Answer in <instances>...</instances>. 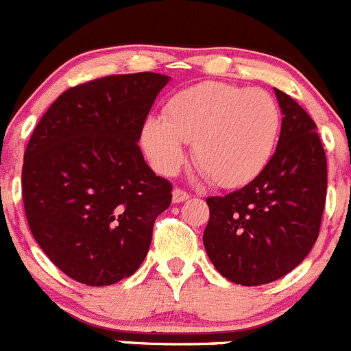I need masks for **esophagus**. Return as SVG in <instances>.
I'll list each match as a JSON object with an SVG mask.
<instances>
[{
  "label": "esophagus",
  "instance_id": "1",
  "mask_svg": "<svg viewBox=\"0 0 351 351\" xmlns=\"http://www.w3.org/2000/svg\"><path fill=\"white\" fill-rule=\"evenodd\" d=\"M189 197H191V195L185 191H182V189L176 187L175 191H173V203H183V201H187Z\"/></svg>",
  "mask_w": 351,
  "mask_h": 351
}]
</instances>
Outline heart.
Listing matches in <instances>:
<instances>
[{
	"label": "heart",
	"mask_w": 351,
	"mask_h": 351,
	"mask_svg": "<svg viewBox=\"0 0 351 351\" xmlns=\"http://www.w3.org/2000/svg\"><path fill=\"white\" fill-rule=\"evenodd\" d=\"M280 132L269 93L204 82L171 97L164 117H150L141 143L157 171L175 175L194 141V159L219 187H239L266 168Z\"/></svg>",
	"instance_id": "1"
}]
</instances>
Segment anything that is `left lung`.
Instances as JSON below:
<instances>
[{"label": "left lung", "instance_id": "left-lung-1", "mask_svg": "<svg viewBox=\"0 0 351 351\" xmlns=\"http://www.w3.org/2000/svg\"><path fill=\"white\" fill-rule=\"evenodd\" d=\"M282 132L267 166L239 191L208 197L203 243L229 282L264 285L298 267L320 232L327 159L317 124L289 94L274 89Z\"/></svg>", "mask_w": 351, "mask_h": 351}]
</instances>
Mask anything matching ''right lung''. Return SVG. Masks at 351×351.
<instances>
[{"label":"right lung","mask_w":351,"mask_h":351,"mask_svg":"<svg viewBox=\"0 0 351 351\" xmlns=\"http://www.w3.org/2000/svg\"><path fill=\"white\" fill-rule=\"evenodd\" d=\"M169 77L112 75L62 93L24 152L22 199L47 257L75 282L105 287L145 261L171 183L156 176L138 141Z\"/></svg>","instance_id":"right-lung-1"}]
</instances>
